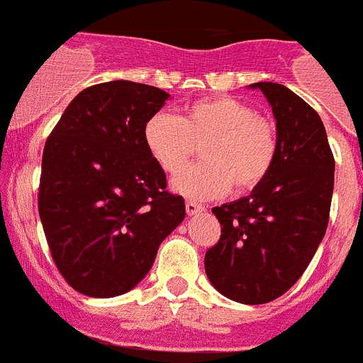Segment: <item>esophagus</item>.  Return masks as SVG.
<instances>
[{
	"label": "esophagus",
	"instance_id": "1",
	"mask_svg": "<svg viewBox=\"0 0 363 363\" xmlns=\"http://www.w3.org/2000/svg\"><path fill=\"white\" fill-rule=\"evenodd\" d=\"M185 211H187L189 216H196V214L203 213L205 207H203V205L196 203V201H191V200H189L187 203H185Z\"/></svg>",
	"mask_w": 363,
	"mask_h": 363
}]
</instances>
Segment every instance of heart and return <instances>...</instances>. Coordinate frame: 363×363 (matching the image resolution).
Instances as JSON below:
<instances>
[{
    "instance_id": "b5f03b06",
    "label": "heart",
    "mask_w": 363,
    "mask_h": 363,
    "mask_svg": "<svg viewBox=\"0 0 363 363\" xmlns=\"http://www.w3.org/2000/svg\"><path fill=\"white\" fill-rule=\"evenodd\" d=\"M150 158L167 174L178 172L201 145L203 163L184 169L172 187L191 200H213L234 192H251L264 184L277 162L278 134L255 107L230 98L211 96L187 104L178 118L156 112L143 127Z\"/></svg>"
}]
</instances>
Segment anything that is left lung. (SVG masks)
Masks as SVG:
<instances>
[{"instance_id":"left-lung-1","label":"left lung","mask_w":363,"mask_h":363,"mask_svg":"<svg viewBox=\"0 0 363 363\" xmlns=\"http://www.w3.org/2000/svg\"><path fill=\"white\" fill-rule=\"evenodd\" d=\"M277 120L271 172L245 198L214 207L221 236L205 252V272L223 296L258 306L300 280L329 223L335 158L318 112L280 83H252Z\"/></svg>"}]
</instances>
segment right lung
Here are the masks:
<instances>
[{
    "label": "right lung",
    "instance_id": "obj_1",
    "mask_svg": "<svg viewBox=\"0 0 363 363\" xmlns=\"http://www.w3.org/2000/svg\"><path fill=\"white\" fill-rule=\"evenodd\" d=\"M169 98L158 86H86L47 138L38 211L57 271L74 291L112 298L136 287L184 221L143 127Z\"/></svg>",
    "mask_w": 363,
    "mask_h": 363
}]
</instances>
